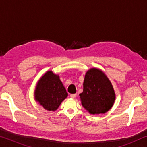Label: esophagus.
Instances as JSON below:
<instances>
[{
    "instance_id": "1",
    "label": "esophagus",
    "mask_w": 147,
    "mask_h": 147,
    "mask_svg": "<svg viewBox=\"0 0 147 147\" xmlns=\"http://www.w3.org/2000/svg\"><path fill=\"white\" fill-rule=\"evenodd\" d=\"M70 96H71V98H74L76 96V94H71Z\"/></svg>"
}]
</instances>
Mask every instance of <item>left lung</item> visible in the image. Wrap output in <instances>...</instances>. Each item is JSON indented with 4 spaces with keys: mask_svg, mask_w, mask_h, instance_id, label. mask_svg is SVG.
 I'll list each match as a JSON object with an SVG mask.
<instances>
[{
    "mask_svg": "<svg viewBox=\"0 0 147 147\" xmlns=\"http://www.w3.org/2000/svg\"><path fill=\"white\" fill-rule=\"evenodd\" d=\"M82 105L89 113H105L113 106L115 93L108 77L100 69H90L84 81L83 92L79 94Z\"/></svg>",
    "mask_w": 147,
    "mask_h": 147,
    "instance_id": "obj_1",
    "label": "left lung"
}]
</instances>
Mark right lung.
<instances>
[{
	"label": "right lung",
	"mask_w": 147,
	"mask_h": 147,
	"mask_svg": "<svg viewBox=\"0 0 147 147\" xmlns=\"http://www.w3.org/2000/svg\"><path fill=\"white\" fill-rule=\"evenodd\" d=\"M67 95L59 75L52 71H47L39 80L34 92L35 100L49 111L56 110Z\"/></svg>",
	"instance_id": "add662e5"
}]
</instances>
